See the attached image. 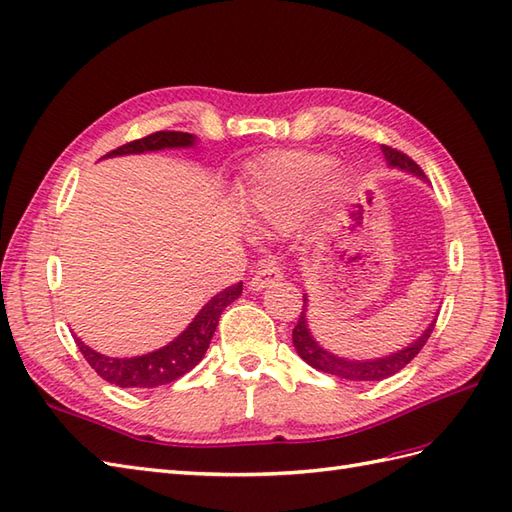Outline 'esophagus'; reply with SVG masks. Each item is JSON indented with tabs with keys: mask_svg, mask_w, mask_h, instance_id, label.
<instances>
[{
	"mask_svg": "<svg viewBox=\"0 0 512 512\" xmlns=\"http://www.w3.org/2000/svg\"><path fill=\"white\" fill-rule=\"evenodd\" d=\"M283 277V270L274 264V261H266V264H261L257 270H255V274L251 277V290H264V287H268L270 283H274V281H279Z\"/></svg>",
	"mask_w": 512,
	"mask_h": 512,
	"instance_id": "obj_1",
	"label": "esophagus"
}]
</instances>
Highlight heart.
<instances>
[{
    "label": "heart",
    "instance_id": "heart-1",
    "mask_svg": "<svg viewBox=\"0 0 512 512\" xmlns=\"http://www.w3.org/2000/svg\"><path fill=\"white\" fill-rule=\"evenodd\" d=\"M331 168L333 162L329 157L316 153L285 151L266 155L255 166L248 188L255 216L266 225H290L303 214ZM326 194H337V188L329 186Z\"/></svg>",
    "mask_w": 512,
    "mask_h": 512
}]
</instances>
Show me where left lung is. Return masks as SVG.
<instances>
[{
  "instance_id": "1",
  "label": "left lung",
  "mask_w": 512,
  "mask_h": 512,
  "mask_svg": "<svg viewBox=\"0 0 512 512\" xmlns=\"http://www.w3.org/2000/svg\"><path fill=\"white\" fill-rule=\"evenodd\" d=\"M383 153H385V160L389 162V166H398L406 173H413L419 179H426L424 170L419 168L409 155L398 151V149H391L387 144H383ZM303 311H300V318L298 324L294 326L292 331V339H294V346L296 352L300 355V359L307 361L311 368H316L324 374H333L337 378H346V381H383V378H389L393 374H398L406 363H411L415 359V355H419V350L424 348V344L428 342V337L435 329V322L428 326V329L422 333V337H417L411 346H406L398 352H393V355L381 357V359H365V361H357V359H342L337 355H331L329 350H324L316 339L311 337L309 333V326H307V296H303Z\"/></svg>"
}]
</instances>
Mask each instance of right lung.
<instances>
[{"label":"right lung","instance_id":"add662e5","mask_svg":"<svg viewBox=\"0 0 512 512\" xmlns=\"http://www.w3.org/2000/svg\"><path fill=\"white\" fill-rule=\"evenodd\" d=\"M194 136L186 131H155V134L144 136L140 140H131L123 147L106 153V157L114 155H129V153H144V151H160V149H177V147H192ZM242 294V283H235L227 290L216 294L209 303L199 311L186 331L168 346L149 352L142 357L131 359H116L103 357L93 348H88L80 337H75V344L80 348L84 359L90 363L103 381L119 387H160L177 381L183 374H188L196 363H199L212 342L214 331L220 320V313L231 305L235 298Z\"/></svg>","mask_w":512,"mask_h":512}]
</instances>
